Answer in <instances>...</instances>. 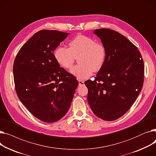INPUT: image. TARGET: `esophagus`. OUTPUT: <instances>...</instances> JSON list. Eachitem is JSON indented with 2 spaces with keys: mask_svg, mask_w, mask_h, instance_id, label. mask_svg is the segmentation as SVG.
I'll return each mask as SVG.
<instances>
[{
  "mask_svg": "<svg viewBox=\"0 0 156 156\" xmlns=\"http://www.w3.org/2000/svg\"><path fill=\"white\" fill-rule=\"evenodd\" d=\"M78 83H79V85H84V81H82V80H79Z\"/></svg>",
  "mask_w": 156,
  "mask_h": 156,
  "instance_id": "34e87169",
  "label": "esophagus"
}]
</instances>
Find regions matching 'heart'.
Returning <instances> with one entry per match:
<instances>
[{
  "label": "heart",
  "instance_id": "obj_1",
  "mask_svg": "<svg viewBox=\"0 0 156 156\" xmlns=\"http://www.w3.org/2000/svg\"><path fill=\"white\" fill-rule=\"evenodd\" d=\"M69 48L58 47L54 51V57L59 64L65 69H70L78 57V66L70 73L78 80H85L92 75L94 71H99L105 63L107 51L101 43H96L90 37L78 35L69 43Z\"/></svg>",
  "mask_w": 156,
  "mask_h": 156
}]
</instances>
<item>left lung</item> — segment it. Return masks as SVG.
Instances as JSON below:
<instances>
[{"instance_id": "1", "label": "left lung", "mask_w": 156, "mask_h": 156, "mask_svg": "<svg viewBox=\"0 0 156 156\" xmlns=\"http://www.w3.org/2000/svg\"><path fill=\"white\" fill-rule=\"evenodd\" d=\"M94 33L105 47L107 56L95 80L85 82L88 102L97 117L114 121L129 110L141 91L144 61L138 48L119 33L108 28Z\"/></svg>"}]
</instances>
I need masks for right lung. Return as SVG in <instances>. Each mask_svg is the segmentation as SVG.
Segmentation results:
<instances>
[{
	"label": "right lung",
	"instance_id": "obj_1",
	"mask_svg": "<svg viewBox=\"0 0 156 156\" xmlns=\"http://www.w3.org/2000/svg\"><path fill=\"white\" fill-rule=\"evenodd\" d=\"M68 35L57 30H40L23 45L14 62L19 99L44 122H55L66 114L78 85L75 76L60 68L54 54Z\"/></svg>",
	"mask_w": 156,
	"mask_h": 156
}]
</instances>
